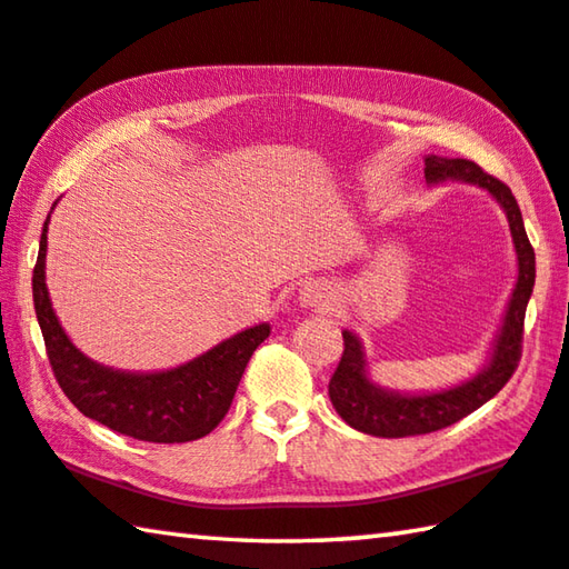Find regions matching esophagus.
I'll use <instances>...</instances> for the list:
<instances>
[{
	"label": "esophagus",
	"mask_w": 569,
	"mask_h": 569,
	"mask_svg": "<svg viewBox=\"0 0 569 569\" xmlns=\"http://www.w3.org/2000/svg\"><path fill=\"white\" fill-rule=\"evenodd\" d=\"M298 301L306 308H329L331 306V288L323 281H308L303 283Z\"/></svg>",
	"instance_id": "obj_1"
}]
</instances>
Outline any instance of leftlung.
<instances>
[{
    "instance_id": "1",
    "label": "left lung",
    "mask_w": 569,
    "mask_h": 569,
    "mask_svg": "<svg viewBox=\"0 0 569 569\" xmlns=\"http://www.w3.org/2000/svg\"><path fill=\"white\" fill-rule=\"evenodd\" d=\"M423 176L429 182H439L447 178L477 182L479 188H487L505 208L509 230H512L517 261H519V276L517 286L509 301L505 326L497 336V346L492 353V361L485 371L457 389L427 393V397H401V393H389L366 379L363 371V353L361 343L356 341L351 331H343V353L341 361L336 366L333 377L329 381V397L333 409L339 417L349 423V427L363 431L371 437H417V435H431L445 427H451L459 419L469 417L477 411L481 403L499 393V389L512 379L517 371L519 359H522V339H525V311L527 301L535 288V248L529 243L527 230L522 223V213L519 206L502 180L481 170L477 162L465 158H437L431 156L423 160Z\"/></svg>"
}]
</instances>
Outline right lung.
<instances>
[{"mask_svg":"<svg viewBox=\"0 0 569 569\" xmlns=\"http://www.w3.org/2000/svg\"><path fill=\"white\" fill-rule=\"evenodd\" d=\"M44 253L47 223L32 276V296L47 359L64 397L84 417L140 441L180 445L210 435L233 403L250 356L271 333L268 323L253 326L172 371H112L108 366L90 361L64 336L47 293Z\"/></svg>","mask_w":569,"mask_h":569,"instance_id":"add662e5","label":"right lung"}]
</instances>
